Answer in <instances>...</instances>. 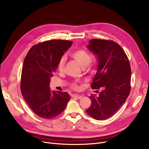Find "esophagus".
Masks as SVG:
<instances>
[{
	"instance_id": "esophagus-1",
	"label": "esophagus",
	"mask_w": 149,
	"mask_h": 149,
	"mask_svg": "<svg viewBox=\"0 0 149 149\" xmlns=\"http://www.w3.org/2000/svg\"><path fill=\"white\" fill-rule=\"evenodd\" d=\"M72 97H74V98H79V99H81L82 98V95H79V94H73L72 95Z\"/></svg>"
}]
</instances>
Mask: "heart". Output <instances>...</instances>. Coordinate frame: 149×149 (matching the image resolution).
<instances>
[{
  "label": "heart",
  "instance_id": "b5f03b06",
  "mask_svg": "<svg viewBox=\"0 0 149 149\" xmlns=\"http://www.w3.org/2000/svg\"><path fill=\"white\" fill-rule=\"evenodd\" d=\"M70 56L81 66L83 69H86L89 71H91L93 60L91 58L90 54L88 51L84 49L77 50L72 53ZM65 62L66 58L65 57H62L59 60L57 68L60 71H61L64 69ZM71 86L73 88H77V85L76 83H72Z\"/></svg>",
  "mask_w": 149,
  "mask_h": 149
}]
</instances>
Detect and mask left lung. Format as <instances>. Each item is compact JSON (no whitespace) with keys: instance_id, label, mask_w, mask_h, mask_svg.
I'll return each mask as SVG.
<instances>
[{"instance_id":"obj_1","label":"left lung","mask_w":149,"mask_h":149,"mask_svg":"<svg viewBox=\"0 0 149 149\" xmlns=\"http://www.w3.org/2000/svg\"><path fill=\"white\" fill-rule=\"evenodd\" d=\"M87 48L98 60L91 87L102 91L98 95H91V105L86 111L93 119L104 120L119 110L129 95V61L121 47L113 41L92 39Z\"/></svg>"}]
</instances>
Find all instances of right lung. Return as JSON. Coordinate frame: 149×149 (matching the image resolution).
Returning a JSON list of instances; mask_svg holds the SVG:
<instances>
[{"label":"right lung","mask_w":149,"mask_h":149,"mask_svg":"<svg viewBox=\"0 0 149 149\" xmlns=\"http://www.w3.org/2000/svg\"><path fill=\"white\" fill-rule=\"evenodd\" d=\"M72 45L62 40L38 43L31 48L23 61L22 94L31 110L42 118L51 119L60 114L70 100L66 92L51 91L49 83L59 60Z\"/></svg>","instance_id":"right-lung-1"}]
</instances>
